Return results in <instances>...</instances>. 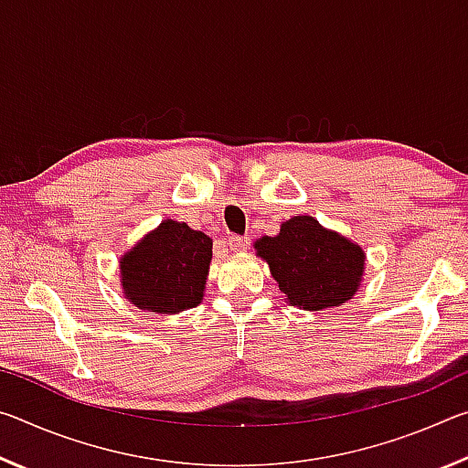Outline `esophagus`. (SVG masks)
<instances>
[{"label":"esophagus","instance_id":"obj_1","mask_svg":"<svg viewBox=\"0 0 468 468\" xmlns=\"http://www.w3.org/2000/svg\"><path fill=\"white\" fill-rule=\"evenodd\" d=\"M227 243H229V248H231L233 251H243V250H248V245H250V237H241V235H231L227 239Z\"/></svg>","mask_w":468,"mask_h":468}]
</instances>
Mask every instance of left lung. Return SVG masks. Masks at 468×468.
Returning <instances> with one entry per match:
<instances>
[{"instance_id":"8db88e82","label":"left lung","mask_w":468,"mask_h":468,"mask_svg":"<svg viewBox=\"0 0 468 468\" xmlns=\"http://www.w3.org/2000/svg\"><path fill=\"white\" fill-rule=\"evenodd\" d=\"M256 251L289 305L307 312L346 303L366 271V253L357 243L307 215L289 218L279 235L260 237Z\"/></svg>"}]
</instances>
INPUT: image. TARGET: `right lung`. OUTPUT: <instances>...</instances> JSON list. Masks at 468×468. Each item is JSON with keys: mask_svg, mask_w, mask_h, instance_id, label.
I'll return each mask as SVG.
<instances>
[{"mask_svg": "<svg viewBox=\"0 0 468 468\" xmlns=\"http://www.w3.org/2000/svg\"><path fill=\"white\" fill-rule=\"evenodd\" d=\"M212 239L186 223L163 220L120 260L125 299L140 310L179 314L204 297Z\"/></svg>", "mask_w": 468, "mask_h": 468, "instance_id": "add662e5", "label": "right lung"}]
</instances>
